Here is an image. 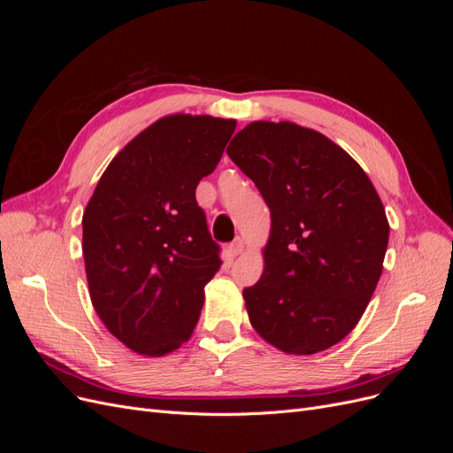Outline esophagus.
I'll use <instances>...</instances> for the list:
<instances>
[{
    "label": "esophagus",
    "instance_id": "obj_1",
    "mask_svg": "<svg viewBox=\"0 0 453 453\" xmlns=\"http://www.w3.org/2000/svg\"><path fill=\"white\" fill-rule=\"evenodd\" d=\"M242 251H243V240H242V238H236L234 242H232V243L228 245V253H230L232 257H238Z\"/></svg>",
    "mask_w": 453,
    "mask_h": 453
}]
</instances>
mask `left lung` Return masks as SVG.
Instances as JSON below:
<instances>
[{
	"instance_id": "left-lung-1",
	"label": "left lung",
	"mask_w": 453,
	"mask_h": 453,
	"mask_svg": "<svg viewBox=\"0 0 453 453\" xmlns=\"http://www.w3.org/2000/svg\"><path fill=\"white\" fill-rule=\"evenodd\" d=\"M270 208L265 272L243 289L255 331L313 355L359 323L389 242L372 181L344 149L295 122L255 120L226 149Z\"/></svg>"
}]
</instances>
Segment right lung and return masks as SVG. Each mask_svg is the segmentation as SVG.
<instances>
[{"mask_svg": "<svg viewBox=\"0 0 453 453\" xmlns=\"http://www.w3.org/2000/svg\"><path fill=\"white\" fill-rule=\"evenodd\" d=\"M236 120L168 115L109 162L83 213L92 306L122 344L162 357L193 334L203 287L221 266L196 203Z\"/></svg>", "mask_w": 453, "mask_h": 453, "instance_id": "right-lung-1", "label": "right lung"}]
</instances>
